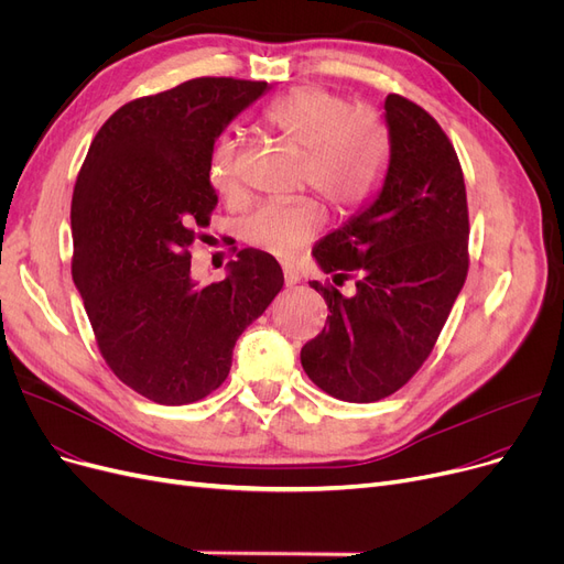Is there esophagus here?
Returning a JSON list of instances; mask_svg holds the SVG:
<instances>
[{
    "label": "esophagus",
    "mask_w": 564,
    "mask_h": 564,
    "mask_svg": "<svg viewBox=\"0 0 564 564\" xmlns=\"http://www.w3.org/2000/svg\"><path fill=\"white\" fill-rule=\"evenodd\" d=\"M283 276H285V285L293 288L295 283H300V271L295 267H283Z\"/></svg>",
    "instance_id": "esophagus-1"
}]
</instances>
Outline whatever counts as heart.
Returning a JSON list of instances; mask_svg holds the SVG:
<instances>
[{"mask_svg":"<svg viewBox=\"0 0 564 564\" xmlns=\"http://www.w3.org/2000/svg\"><path fill=\"white\" fill-rule=\"evenodd\" d=\"M264 120L304 151V181L337 208L362 204L379 183L386 160V134L369 109H348V101L323 86H300L269 104ZM212 183L225 197L237 195L239 149L223 139L212 155ZM323 212L314 199L271 202L243 223V237L274 256H290L314 237Z\"/></svg>","mask_w":564,"mask_h":564,"instance_id":"obj_1","label":"heart"}]
</instances>
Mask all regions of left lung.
<instances>
[{
	"instance_id": "8db88e82",
	"label": "left lung",
	"mask_w": 564,
	"mask_h": 564,
	"mask_svg": "<svg viewBox=\"0 0 564 564\" xmlns=\"http://www.w3.org/2000/svg\"><path fill=\"white\" fill-rule=\"evenodd\" d=\"M390 155L379 193L314 258L341 285L311 281L329 316L302 348V367L321 390L344 402H379L427 360L467 279V193L453 143L425 109L386 97Z\"/></svg>"
}]
</instances>
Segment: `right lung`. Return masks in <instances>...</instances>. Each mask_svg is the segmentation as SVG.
<instances>
[{"instance_id":"add662e5","label":"right lung","mask_w":564,"mask_h":564,"mask_svg":"<svg viewBox=\"0 0 564 564\" xmlns=\"http://www.w3.org/2000/svg\"><path fill=\"white\" fill-rule=\"evenodd\" d=\"M264 80L193 78L120 107L90 143L72 197V276L116 377L151 402L214 392L241 332L283 288L274 256L243 248L197 285L187 248L212 223V155Z\"/></svg>"}]
</instances>
